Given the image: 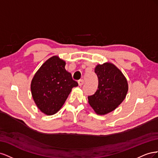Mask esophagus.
<instances>
[{
    "label": "esophagus",
    "mask_w": 158,
    "mask_h": 158,
    "mask_svg": "<svg viewBox=\"0 0 158 158\" xmlns=\"http://www.w3.org/2000/svg\"><path fill=\"white\" fill-rule=\"evenodd\" d=\"M78 85L81 86V85H82L84 84V81L83 79H80L78 81Z\"/></svg>",
    "instance_id": "obj_1"
}]
</instances>
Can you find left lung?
Listing matches in <instances>:
<instances>
[{
	"instance_id": "1",
	"label": "left lung",
	"mask_w": 158,
	"mask_h": 158,
	"mask_svg": "<svg viewBox=\"0 0 158 158\" xmlns=\"http://www.w3.org/2000/svg\"><path fill=\"white\" fill-rule=\"evenodd\" d=\"M98 78L96 92L89 95V103L98 114H105L115 109L125 99L128 92L127 79L111 63L98 64L95 69Z\"/></svg>"
}]
</instances>
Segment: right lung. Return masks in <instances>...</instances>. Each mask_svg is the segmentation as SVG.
Here are the masks:
<instances>
[{"label": "right lung", "mask_w": 158, "mask_h": 158, "mask_svg": "<svg viewBox=\"0 0 158 158\" xmlns=\"http://www.w3.org/2000/svg\"><path fill=\"white\" fill-rule=\"evenodd\" d=\"M64 66V60L57 56H52L41 66L32 79V97L37 107L48 115L59 111L72 88L78 85Z\"/></svg>", "instance_id": "add662e5"}]
</instances>
